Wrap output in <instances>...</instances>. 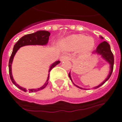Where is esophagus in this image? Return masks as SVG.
<instances>
[{
	"instance_id": "obj_1",
	"label": "esophagus",
	"mask_w": 122,
	"mask_h": 122,
	"mask_svg": "<svg viewBox=\"0 0 122 122\" xmlns=\"http://www.w3.org/2000/svg\"><path fill=\"white\" fill-rule=\"evenodd\" d=\"M70 59V57L68 56H66V55H63V56H62L60 57V61H64V60H69Z\"/></svg>"
}]
</instances>
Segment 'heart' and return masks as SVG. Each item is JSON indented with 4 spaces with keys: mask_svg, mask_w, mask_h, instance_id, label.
I'll return each instance as SVG.
<instances>
[{
    "mask_svg": "<svg viewBox=\"0 0 122 122\" xmlns=\"http://www.w3.org/2000/svg\"><path fill=\"white\" fill-rule=\"evenodd\" d=\"M62 45L69 51L79 49L82 53H89L95 47V40L91 36H86L81 34L72 35L62 41Z\"/></svg>",
    "mask_w": 122,
    "mask_h": 122,
    "instance_id": "1",
    "label": "heart"
}]
</instances>
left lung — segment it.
Instances as JSON below:
<instances>
[{
    "label": "left lung",
    "mask_w": 122,
    "mask_h": 122,
    "mask_svg": "<svg viewBox=\"0 0 122 122\" xmlns=\"http://www.w3.org/2000/svg\"><path fill=\"white\" fill-rule=\"evenodd\" d=\"M100 38L101 39H103V36H100ZM93 54H97L100 55L101 56V57L103 58L105 61L107 62L110 65V70H109V73L108 76H107L106 79L102 83H101L100 85H98V86H96V87H93V89H97L98 87H100V86H101L102 85H103L110 78L111 76L112 73L113 71V68H114V55H113L112 52L111 50V47H110V45H109V43L105 41H103L102 43L100 44L98 46H97V48L96 49V50L93 52ZM68 76L70 79V80L73 83V84L75 86H76L77 87L79 88V89H84V90H86V89H83L82 87H79L77 86V85L74 84V82L72 81L71 77V74L70 72L68 74Z\"/></svg>",
    "instance_id": "1"
}]
</instances>
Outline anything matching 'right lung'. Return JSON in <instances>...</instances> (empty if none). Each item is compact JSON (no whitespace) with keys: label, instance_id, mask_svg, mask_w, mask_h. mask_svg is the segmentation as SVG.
Returning a JSON list of instances; mask_svg holds the SVG:
<instances>
[{"label":"right lung","instance_id":"right-lung-1","mask_svg":"<svg viewBox=\"0 0 122 122\" xmlns=\"http://www.w3.org/2000/svg\"><path fill=\"white\" fill-rule=\"evenodd\" d=\"M50 32H49L48 31H37V32H35V33L27 34V35L23 36L17 41L16 43L14 45L12 54L11 55L10 58L9 64H8L10 77L11 80V81H12V82L18 88H19V89H21V90L25 92H27V90L25 88L21 87L19 85L16 84V82L14 80L13 77L12 71H11V65H12V62L13 60L14 57H15V54H16V52L18 51V49L20 48H21V47H22V46H27V45H41V46H43V45H47L48 43V41H49V36H50ZM60 63V61L58 60V61H56V62H55L54 63H53L51 65L49 70V74H48V79H47V81H46V82L45 83V84L43 86L41 87L40 88H38V89H29V92L32 93V92H38L39 91V90H42V89H45L48 84V80H49V72L51 71V70L54 66H56L57 65H58Z\"/></svg>","mask_w":122,"mask_h":122}]
</instances>
